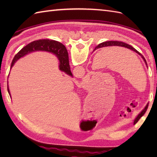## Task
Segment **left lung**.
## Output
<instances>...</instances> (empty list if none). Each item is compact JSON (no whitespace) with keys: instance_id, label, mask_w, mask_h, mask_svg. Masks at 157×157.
Masks as SVG:
<instances>
[{"instance_id":"left-lung-1","label":"left lung","mask_w":157,"mask_h":157,"mask_svg":"<svg viewBox=\"0 0 157 157\" xmlns=\"http://www.w3.org/2000/svg\"><path fill=\"white\" fill-rule=\"evenodd\" d=\"M122 46V47H125V48H129V49H130V50H132V51H134V52H136V53H138V55H140L141 56H142V58L144 59V62L146 63V64L147 65V63H146V59H144V56H143L139 52H138L137 51H136V50L134 48V47H132V46H130V45H129V44H126V43H124V42H119V41H107V42H102V43H101V44H98L97 46H96V47L95 48V49L94 50H96V48H102V47H109V46ZM148 104H147L146 105V106H145V108H144V109H143L142 111V112L140 113V114L138 115V117H136V119H135V121H134V123H136L137 121H138V120L140 119L144 115V113H146V110H147V109H148Z\"/></svg>"}]
</instances>
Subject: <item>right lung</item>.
Instances as JSON below:
<instances>
[{
  "instance_id": "add662e5",
  "label": "right lung",
  "mask_w": 157,
  "mask_h": 157,
  "mask_svg": "<svg viewBox=\"0 0 157 157\" xmlns=\"http://www.w3.org/2000/svg\"><path fill=\"white\" fill-rule=\"evenodd\" d=\"M38 51H47L52 52L53 54H55L57 56L59 60L60 70L62 71H64L67 74L72 76V73L71 72V70H70L69 67L68 52L65 46L57 41L48 39L38 40L32 42L28 45L24 46L21 51L18 52L17 54L15 56L14 59H13V61L11 65V68L19 59L23 57V56L28 55L32 52ZM7 89L9 95L11 96L8 86Z\"/></svg>"
}]
</instances>
